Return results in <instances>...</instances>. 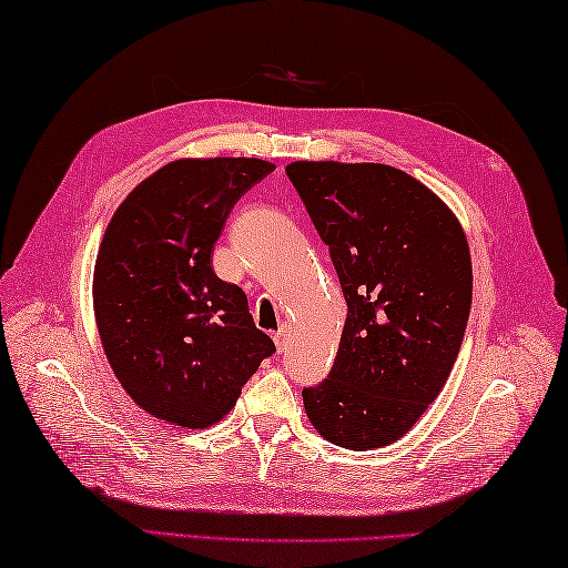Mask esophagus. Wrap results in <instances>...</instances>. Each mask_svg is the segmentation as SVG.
Masks as SVG:
<instances>
[{"label":"esophagus","instance_id":"obj_1","mask_svg":"<svg viewBox=\"0 0 568 568\" xmlns=\"http://www.w3.org/2000/svg\"><path fill=\"white\" fill-rule=\"evenodd\" d=\"M273 342L277 346V352H283V348L287 346V327H281L275 334H273Z\"/></svg>","mask_w":568,"mask_h":568}]
</instances>
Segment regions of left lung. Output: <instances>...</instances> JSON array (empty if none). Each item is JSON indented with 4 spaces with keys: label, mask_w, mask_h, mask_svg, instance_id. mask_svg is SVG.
<instances>
[{
    "label": "left lung",
    "mask_w": 568,
    "mask_h": 568,
    "mask_svg": "<svg viewBox=\"0 0 568 568\" xmlns=\"http://www.w3.org/2000/svg\"><path fill=\"white\" fill-rule=\"evenodd\" d=\"M339 275L346 322L305 413L344 449L388 446L444 388L464 342L474 271L462 222L419 180L383 163L285 168Z\"/></svg>",
    "instance_id": "left-lung-1"
}]
</instances>
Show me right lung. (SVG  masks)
<instances>
[{
	"mask_svg": "<svg viewBox=\"0 0 568 568\" xmlns=\"http://www.w3.org/2000/svg\"><path fill=\"white\" fill-rule=\"evenodd\" d=\"M273 171L261 159H180L141 180L106 224L94 320L116 381L153 417L212 427L275 352L246 293L212 271L229 212Z\"/></svg>",
	"mask_w": 568,
	"mask_h": 568,
	"instance_id": "add662e5",
	"label": "right lung"
}]
</instances>
